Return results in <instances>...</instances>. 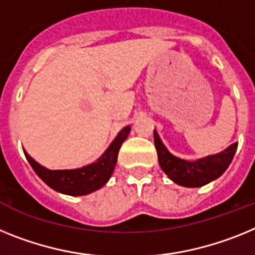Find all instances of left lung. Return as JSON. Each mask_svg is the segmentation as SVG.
<instances>
[{"label":"left lung","mask_w":255,"mask_h":255,"mask_svg":"<svg viewBox=\"0 0 255 255\" xmlns=\"http://www.w3.org/2000/svg\"><path fill=\"white\" fill-rule=\"evenodd\" d=\"M154 142L161 169L173 182L185 187H200L222 176L231 164L238 150V142H235L220 154L187 161L170 154L161 142L156 130H154Z\"/></svg>","instance_id":"1"}]
</instances>
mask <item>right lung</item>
Listing matches in <instances>:
<instances>
[{
    "instance_id": "1",
    "label": "right lung",
    "mask_w": 255,
    "mask_h": 255,
    "mask_svg": "<svg viewBox=\"0 0 255 255\" xmlns=\"http://www.w3.org/2000/svg\"><path fill=\"white\" fill-rule=\"evenodd\" d=\"M129 130V127L123 128L109 146V149L104 152L103 156L96 163L78 168V169L51 170L39 165L25 151L24 154L35 173L38 174L39 178L46 185L50 186L51 189L63 192V194L81 196V195H87L90 192L96 191L109 181L117 164L119 149L123 141L127 138Z\"/></svg>"
}]
</instances>
